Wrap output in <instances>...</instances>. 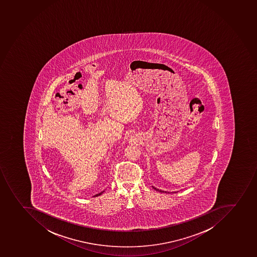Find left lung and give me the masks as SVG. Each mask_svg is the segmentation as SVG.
<instances>
[{
    "instance_id": "8db88e82",
    "label": "left lung",
    "mask_w": 257,
    "mask_h": 257,
    "mask_svg": "<svg viewBox=\"0 0 257 257\" xmlns=\"http://www.w3.org/2000/svg\"><path fill=\"white\" fill-rule=\"evenodd\" d=\"M154 189H156V191H159V192H160V193H170V192H167V191H163L160 190V189H156V188H155V187H153ZM174 193H176V192H174Z\"/></svg>"
}]
</instances>
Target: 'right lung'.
<instances>
[{"label": "right lung", "mask_w": 257, "mask_h": 257, "mask_svg": "<svg viewBox=\"0 0 257 257\" xmlns=\"http://www.w3.org/2000/svg\"><path fill=\"white\" fill-rule=\"evenodd\" d=\"M101 193H102V192H101ZM101 193H98V194H97V195H95V196H99V195H101ZM95 196H94V197H95Z\"/></svg>", "instance_id": "add662e5"}]
</instances>
